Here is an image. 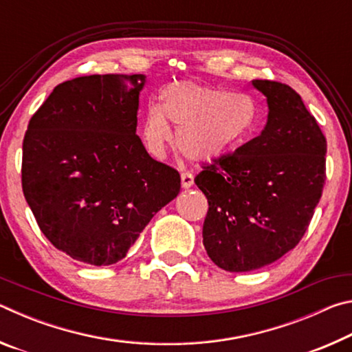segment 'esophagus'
<instances>
[{"label": "esophagus", "instance_id": "34e87169", "mask_svg": "<svg viewBox=\"0 0 352 352\" xmlns=\"http://www.w3.org/2000/svg\"><path fill=\"white\" fill-rule=\"evenodd\" d=\"M194 184V175L190 172H182V186L184 189L190 188Z\"/></svg>", "mask_w": 352, "mask_h": 352}]
</instances>
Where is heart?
<instances>
[{"mask_svg": "<svg viewBox=\"0 0 352 352\" xmlns=\"http://www.w3.org/2000/svg\"><path fill=\"white\" fill-rule=\"evenodd\" d=\"M178 130L182 152L194 160L217 158L253 132L258 107L247 93L175 82L160 93V105H152L142 121L141 136L148 152L163 155L172 140L167 122Z\"/></svg>", "mask_w": 352, "mask_h": 352, "instance_id": "1", "label": "heart"}]
</instances>
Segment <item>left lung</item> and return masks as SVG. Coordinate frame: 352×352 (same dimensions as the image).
Returning a JSON list of instances; mask_svg holds the SVG:
<instances>
[{
    "label": "left lung",
    "mask_w": 352,
    "mask_h": 352,
    "mask_svg": "<svg viewBox=\"0 0 352 352\" xmlns=\"http://www.w3.org/2000/svg\"><path fill=\"white\" fill-rule=\"evenodd\" d=\"M253 87L269 105L264 130L194 180L210 205L205 250L226 272L258 270L295 248L326 178V138L300 94L273 80Z\"/></svg>",
    "instance_id": "left-lung-1"
}]
</instances>
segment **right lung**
Masks as SVG:
<instances>
[{
	"mask_svg": "<svg viewBox=\"0 0 352 352\" xmlns=\"http://www.w3.org/2000/svg\"><path fill=\"white\" fill-rule=\"evenodd\" d=\"M144 74H94L57 85L23 141V194L47 241L111 265L180 192V174L136 135Z\"/></svg>",
	"mask_w": 352,
	"mask_h": 352,
	"instance_id": "obj_1",
	"label": "right lung"
}]
</instances>
